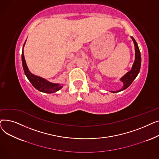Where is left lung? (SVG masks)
Listing matches in <instances>:
<instances>
[{"instance_id": "1", "label": "left lung", "mask_w": 159, "mask_h": 159, "mask_svg": "<svg viewBox=\"0 0 159 159\" xmlns=\"http://www.w3.org/2000/svg\"><path fill=\"white\" fill-rule=\"evenodd\" d=\"M132 39L133 43H134L135 45V62L133 63L131 70L128 71L126 74H125L122 77L120 78V80L123 82L124 86L122 88L118 90V91H111L112 93H118L121 91H123L128 88L131 84L133 81L135 79L137 76L138 75L140 69V65H141V56H140V52L138 46V44L137 42L135 41V39L133 37H131Z\"/></svg>"}]
</instances>
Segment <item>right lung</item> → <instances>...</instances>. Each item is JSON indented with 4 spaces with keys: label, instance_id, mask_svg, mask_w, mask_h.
<instances>
[{
    "label": "right lung",
    "instance_id": "add662e5",
    "mask_svg": "<svg viewBox=\"0 0 159 159\" xmlns=\"http://www.w3.org/2000/svg\"><path fill=\"white\" fill-rule=\"evenodd\" d=\"M25 43H26V42H25L23 45V48L25 45ZM22 62L24 73L26 75L28 79L31 83V84L33 86V87L36 88L37 90L40 91V92H43L46 93H53L61 89L63 87L62 84L50 82L45 79L37 76V75L31 73L28 68L26 61H25L23 49L22 52Z\"/></svg>",
    "mask_w": 159,
    "mask_h": 159
}]
</instances>
